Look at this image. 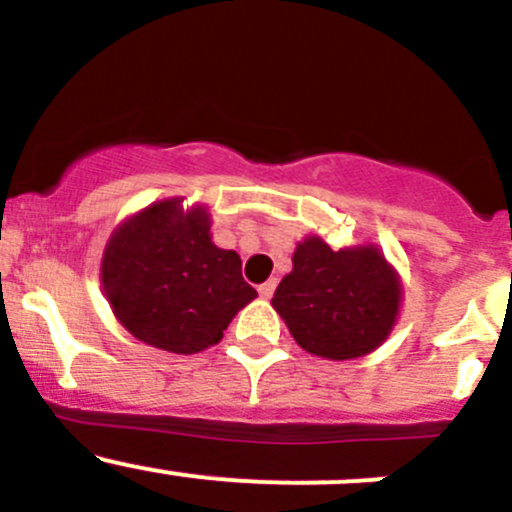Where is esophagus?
<instances>
[{"label":"esophagus","instance_id":"esophagus-1","mask_svg":"<svg viewBox=\"0 0 512 512\" xmlns=\"http://www.w3.org/2000/svg\"><path fill=\"white\" fill-rule=\"evenodd\" d=\"M275 287H277L275 280H267V282H262L260 287H257V292H260L262 299H270L272 294H275Z\"/></svg>","mask_w":512,"mask_h":512}]
</instances>
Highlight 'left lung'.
I'll return each mask as SVG.
<instances>
[{"instance_id": "obj_1", "label": "left lung", "mask_w": 512, "mask_h": 512, "mask_svg": "<svg viewBox=\"0 0 512 512\" xmlns=\"http://www.w3.org/2000/svg\"><path fill=\"white\" fill-rule=\"evenodd\" d=\"M399 299V280L376 247L332 250L319 237H307L272 307L299 347L342 361L369 354L389 337Z\"/></svg>"}]
</instances>
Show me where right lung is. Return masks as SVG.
<instances>
[{"label":"right lung","instance_id":"obj_1","mask_svg":"<svg viewBox=\"0 0 512 512\" xmlns=\"http://www.w3.org/2000/svg\"><path fill=\"white\" fill-rule=\"evenodd\" d=\"M101 280L123 327L173 354L218 344L230 319L257 297L242 280L240 255L210 240L208 213H180L178 200L151 205L113 232Z\"/></svg>","mask_w":512,"mask_h":512}]
</instances>
